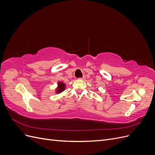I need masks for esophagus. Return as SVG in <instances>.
I'll return each mask as SVG.
<instances>
[{
	"label": "esophagus",
	"instance_id": "1",
	"mask_svg": "<svg viewBox=\"0 0 155 155\" xmlns=\"http://www.w3.org/2000/svg\"><path fill=\"white\" fill-rule=\"evenodd\" d=\"M80 79H82V80H84V79H85V76H83V78H79Z\"/></svg>",
	"mask_w": 155,
	"mask_h": 155
}]
</instances>
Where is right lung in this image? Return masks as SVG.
Returning a JSON list of instances; mask_svg holds the SVG:
<instances>
[{
	"mask_svg": "<svg viewBox=\"0 0 155 155\" xmlns=\"http://www.w3.org/2000/svg\"><path fill=\"white\" fill-rule=\"evenodd\" d=\"M66 88V85L63 81H58V87L55 88V93L60 94L63 92Z\"/></svg>",
	"mask_w": 155,
	"mask_h": 155,
	"instance_id": "add662e5",
	"label": "right lung"
}]
</instances>
